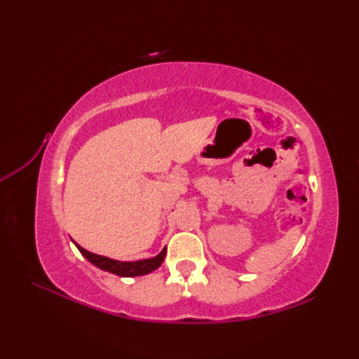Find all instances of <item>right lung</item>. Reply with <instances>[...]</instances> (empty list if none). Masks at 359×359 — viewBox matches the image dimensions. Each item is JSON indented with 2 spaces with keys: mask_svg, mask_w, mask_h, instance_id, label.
<instances>
[{
  "mask_svg": "<svg viewBox=\"0 0 359 359\" xmlns=\"http://www.w3.org/2000/svg\"><path fill=\"white\" fill-rule=\"evenodd\" d=\"M74 245L79 248L82 256L86 257V260H90L94 266L100 268L103 271H107V273H112L115 276H119V277H137V276H145V274L153 273L154 269H157L163 264V260H165V256H166V247H165L156 257L136 260V262H121V260H115L111 257L94 255V253L88 252V250L82 248L79 244H76V243H74Z\"/></svg>",
  "mask_w": 359,
  "mask_h": 359,
  "instance_id": "add662e5",
  "label": "right lung"
}]
</instances>
